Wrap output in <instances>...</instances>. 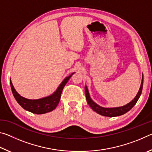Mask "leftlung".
Returning a JSON list of instances; mask_svg holds the SVG:
<instances>
[{"mask_svg": "<svg viewBox=\"0 0 152 152\" xmlns=\"http://www.w3.org/2000/svg\"><path fill=\"white\" fill-rule=\"evenodd\" d=\"M143 75L142 74V79H141V83L140 90L137 92V94H136L135 97L133 99L132 101L129 102L127 104L124 105V106L121 107H111V108H106L101 107L96 104V102L92 101L91 96H90L88 89L87 88V86L86 85L84 88H85V94H86V101L89 106L91 107V109L97 113L98 114L101 115L102 116L105 117H117L120 116V115H122L125 113H127L129 110H130L133 107V106L136 104V102H137L138 99H140L141 96V92H142V88H143Z\"/></svg>", "mask_w": 152, "mask_h": 152, "instance_id": "obj_1", "label": "left lung"}]
</instances>
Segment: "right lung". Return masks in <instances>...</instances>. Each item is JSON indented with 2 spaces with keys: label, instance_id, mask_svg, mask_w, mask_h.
Instances as JSON below:
<instances>
[{
  "label": "right lung",
  "instance_id": "obj_1",
  "mask_svg": "<svg viewBox=\"0 0 152 152\" xmlns=\"http://www.w3.org/2000/svg\"><path fill=\"white\" fill-rule=\"evenodd\" d=\"M75 72L72 73L70 75L66 77L61 82L60 86L58 87L56 91L50 96H45L39 99H28L20 96L15 89L11 80L10 79V84L12 90V94L16 99L18 103L25 110L29 111L35 114H45V113L52 111L58 106L59 102L60 101L61 94L63 91L64 87L65 86L69 79Z\"/></svg>",
  "mask_w": 152,
  "mask_h": 152
}]
</instances>
